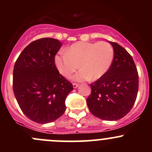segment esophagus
<instances>
[{
  "label": "esophagus",
  "mask_w": 152,
  "mask_h": 152,
  "mask_svg": "<svg viewBox=\"0 0 152 152\" xmlns=\"http://www.w3.org/2000/svg\"><path fill=\"white\" fill-rule=\"evenodd\" d=\"M79 84H76V83H73V88H76V87H79Z\"/></svg>",
  "instance_id": "1"
}]
</instances>
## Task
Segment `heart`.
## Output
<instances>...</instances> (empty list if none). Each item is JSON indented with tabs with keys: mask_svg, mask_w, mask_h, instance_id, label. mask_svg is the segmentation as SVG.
<instances>
[{
	"mask_svg": "<svg viewBox=\"0 0 152 152\" xmlns=\"http://www.w3.org/2000/svg\"><path fill=\"white\" fill-rule=\"evenodd\" d=\"M114 56L113 45L105 41L77 42L67 48L65 53L56 55L54 61L59 73L67 79L80 67L73 79L83 82L102 78L111 67Z\"/></svg>",
	"mask_w": 152,
	"mask_h": 152,
	"instance_id": "1",
	"label": "heart"
}]
</instances>
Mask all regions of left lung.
<instances>
[{
	"label": "left lung",
	"instance_id": "left-lung-1",
	"mask_svg": "<svg viewBox=\"0 0 152 152\" xmlns=\"http://www.w3.org/2000/svg\"><path fill=\"white\" fill-rule=\"evenodd\" d=\"M115 51L110 70L90 84L87 99L90 113L102 120L116 121L124 117L134 104L138 91V73L134 60L126 49L110 41Z\"/></svg>",
	"mask_w": 152,
	"mask_h": 152
}]
</instances>
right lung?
Instances as JSON below:
<instances>
[{
	"label": "right lung",
	"instance_id": "1",
	"mask_svg": "<svg viewBox=\"0 0 152 152\" xmlns=\"http://www.w3.org/2000/svg\"><path fill=\"white\" fill-rule=\"evenodd\" d=\"M61 46L53 38L37 39L24 48L15 64L14 94L24 115L36 123H50L61 117L67 96L73 90L55 65Z\"/></svg>",
	"mask_w": 152,
	"mask_h": 152
}]
</instances>
